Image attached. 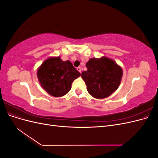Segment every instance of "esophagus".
<instances>
[{"mask_svg":"<svg viewBox=\"0 0 158 158\" xmlns=\"http://www.w3.org/2000/svg\"><path fill=\"white\" fill-rule=\"evenodd\" d=\"M77 70H78L79 72H80V73H82V69H81L80 66H78V67H77Z\"/></svg>","mask_w":158,"mask_h":158,"instance_id":"obj_1","label":"esophagus"}]
</instances>
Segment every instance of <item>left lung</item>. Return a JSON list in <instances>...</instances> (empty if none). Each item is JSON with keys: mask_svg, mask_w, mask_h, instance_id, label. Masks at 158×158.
<instances>
[{"mask_svg": "<svg viewBox=\"0 0 158 158\" xmlns=\"http://www.w3.org/2000/svg\"><path fill=\"white\" fill-rule=\"evenodd\" d=\"M85 66L88 70L82 72V78L94 98H106L118 88L123 70L114 60L107 57L90 59Z\"/></svg>", "mask_w": 158, "mask_h": 158, "instance_id": "left-lung-1", "label": "left lung"}]
</instances>
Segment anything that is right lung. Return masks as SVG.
Returning <instances> with one entry per match:
<instances>
[{"instance_id": "add662e5", "label": "right lung", "mask_w": 158, "mask_h": 158, "mask_svg": "<svg viewBox=\"0 0 158 158\" xmlns=\"http://www.w3.org/2000/svg\"><path fill=\"white\" fill-rule=\"evenodd\" d=\"M80 76L69 60L51 57L44 62L37 70V78L43 88L55 97L63 96L71 89L72 83Z\"/></svg>"}]
</instances>
